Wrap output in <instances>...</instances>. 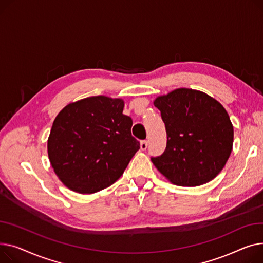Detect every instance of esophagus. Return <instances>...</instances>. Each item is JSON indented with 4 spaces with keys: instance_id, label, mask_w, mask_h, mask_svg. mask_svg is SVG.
Masks as SVG:
<instances>
[{
    "instance_id": "1",
    "label": "esophagus",
    "mask_w": 263,
    "mask_h": 263,
    "mask_svg": "<svg viewBox=\"0 0 263 263\" xmlns=\"http://www.w3.org/2000/svg\"><path fill=\"white\" fill-rule=\"evenodd\" d=\"M147 145H148V142H147L146 140H143V141H141V143H140V147H141L142 151H145V149L147 148Z\"/></svg>"
}]
</instances>
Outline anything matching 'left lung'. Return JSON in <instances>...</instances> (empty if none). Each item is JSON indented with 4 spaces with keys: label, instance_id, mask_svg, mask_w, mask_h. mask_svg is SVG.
I'll use <instances>...</instances> for the list:
<instances>
[{
    "label": "left lung",
    "instance_id": "1",
    "mask_svg": "<svg viewBox=\"0 0 263 263\" xmlns=\"http://www.w3.org/2000/svg\"><path fill=\"white\" fill-rule=\"evenodd\" d=\"M166 130V147L152 157L158 171L178 186L212 180L233 149L234 127L224 107L204 92L180 88L154 102Z\"/></svg>",
    "mask_w": 263,
    "mask_h": 263
}]
</instances>
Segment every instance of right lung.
<instances>
[{
    "mask_svg": "<svg viewBox=\"0 0 263 263\" xmlns=\"http://www.w3.org/2000/svg\"><path fill=\"white\" fill-rule=\"evenodd\" d=\"M124 102L104 96L69 104L54 120L48 154L56 175L82 194L109 187L140 148Z\"/></svg>",
    "mask_w": 263,
    "mask_h": 263,
    "instance_id": "1",
    "label": "right lung"
}]
</instances>
